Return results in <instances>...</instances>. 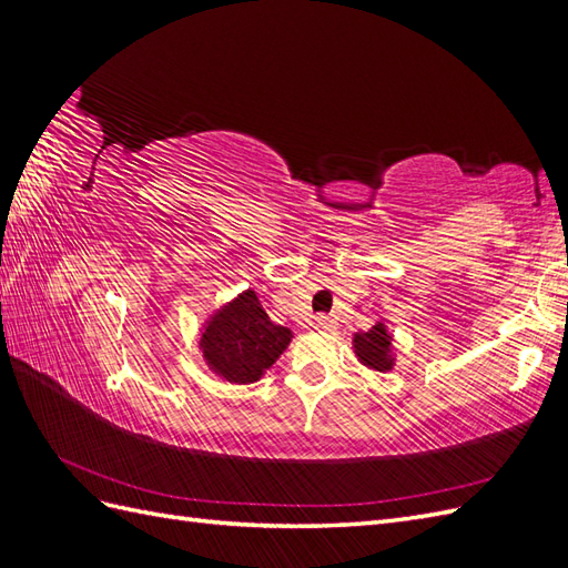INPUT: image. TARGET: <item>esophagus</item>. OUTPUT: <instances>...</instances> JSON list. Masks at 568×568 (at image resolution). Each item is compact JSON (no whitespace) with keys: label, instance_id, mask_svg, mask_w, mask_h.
Listing matches in <instances>:
<instances>
[{"label":"esophagus","instance_id":"34e87169","mask_svg":"<svg viewBox=\"0 0 568 568\" xmlns=\"http://www.w3.org/2000/svg\"><path fill=\"white\" fill-rule=\"evenodd\" d=\"M313 324L317 326V329H334L336 320H334V317H329V315H317Z\"/></svg>","mask_w":568,"mask_h":568}]
</instances>
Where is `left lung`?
<instances>
[{
  "label": "left lung",
  "instance_id": "left-lung-1",
  "mask_svg": "<svg viewBox=\"0 0 568 568\" xmlns=\"http://www.w3.org/2000/svg\"><path fill=\"white\" fill-rule=\"evenodd\" d=\"M353 343H355V355L359 357V363L363 365H367L376 372H386L393 367L390 336L382 322L374 324L369 332L355 334Z\"/></svg>",
  "mask_w": 568,
  "mask_h": 568
}]
</instances>
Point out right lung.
Segmentation results:
<instances>
[{"label": "right lung", "instance_id": "add662e5", "mask_svg": "<svg viewBox=\"0 0 568 568\" xmlns=\"http://www.w3.org/2000/svg\"><path fill=\"white\" fill-rule=\"evenodd\" d=\"M288 341L291 332L267 317L255 291L248 288L209 322L201 351L215 374L232 384H253L274 365Z\"/></svg>", "mask_w": 568, "mask_h": 568}]
</instances>
